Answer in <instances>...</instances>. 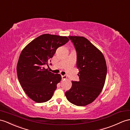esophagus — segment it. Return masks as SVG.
Wrapping results in <instances>:
<instances>
[{
  "instance_id": "34e87169",
  "label": "esophagus",
  "mask_w": 130,
  "mask_h": 130,
  "mask_svg": "<svg viewBox=\"0 0 130 130\" xmlns=\"http://www.w3.org/2000/svg\"><path fill=\"white\" fill-rule=\"evenodd\" d=\"M67 76L66 75H62V79L63 80V79H67Z\"/></svg>"
}]
</instances>
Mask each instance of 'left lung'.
<instances>
[{"label":"left lung","instance_id":"8db88e82","mask_svg":"<svg viewBox=\"0 0 130 130\" xmlns=\"http://www.w3.org/2000/svg\"><path fill=\"white\" fill-rule=\"evenodd\" d=\"M77 51V67L79 81H72L65 93L69 102L79 106L87 105L99 96L105 84L107 67L100 51L83 36H69Z\"/></svg>","mask_w":130,"mask_h":130}]
</instances>
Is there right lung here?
I'll use <instances>...</instances> for the list:
<instances>
[{
	"label": "right lung",
	"mask_w": 130,
	"mask_h": 130,
	"mask_svg": "<svg viewBox=\"0 0 130 130\" xmlns=\"http://www.w3.org/2000/svg\"><path fill=\"white\" fill-rule=\"evenodd\" d=\"M69 40L66 36L43 34L21 51L17 67L18 79L25 93L36 103H45L51 99L57 84L61 82V75L48 71L43 65L48 66L56 50Z\"/></svg>",
	"instance_id": "1"
}]
</instances>
